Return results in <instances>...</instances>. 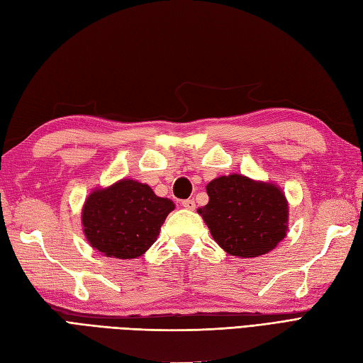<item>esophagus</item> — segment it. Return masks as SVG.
I'll return each instance as SVG.
<instances>
[{"instance_id":"1","label":"esophagus","mask_w":363,"mask_h":363,"mask_svg":"<svg viewBox=\"0 0 363 363\" xmlns=\"http://www.w3.org/2000/svg\"><path fill=\"white\" fill-rule=\"evenodd\" d=\"M182 206H183L184 209L194 211V209H196V201L191 200V199H188V200H183V201H182Z\"/></svg>"}]
</instances>
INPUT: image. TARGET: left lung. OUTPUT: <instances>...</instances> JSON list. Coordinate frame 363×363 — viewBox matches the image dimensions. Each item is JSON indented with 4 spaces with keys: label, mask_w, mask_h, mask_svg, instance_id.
<instances>
[{
    "label": "left lung",
    "mask_w": 363,
    "mask_h": 363,
    "mask_svg": "<svg viewBox=\"0 0 363 363\" xmlns=\"http://www.w3.org/2000/svg\"><path fill=\"white\" fill-rule=\"evenodd\" d=\"M206 192L208 205L197 212L229 255L259 257L286 237L289 206L276 183L229 174L209 182Z\"/></svg>",
    "instance_id": "1"
}]
</instances>
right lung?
<instances>
[{
    "instance_id": "right-lung-1",
    "label": "right lung",
    "mask_w": 363,
    "mask_h": 363,
    "mask_svg": "<svg viewBox=\"0 0 363 363\" xmlns=\"http://www.w3.org/2000/svg\"><path fill=\"white\" fill-rule=\"evenodd\" d=\"M174 209V201L155 196L149 184L121 179L87 196L82 209L83 233L106 257L137 259L154 245Z\"/></svg>"
}]
</instances>
